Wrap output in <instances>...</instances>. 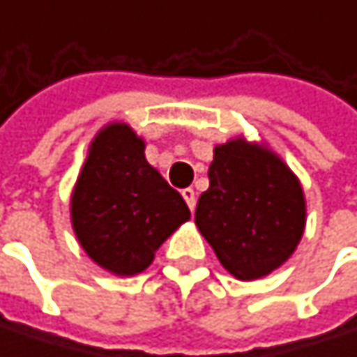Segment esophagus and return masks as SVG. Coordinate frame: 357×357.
<instances>
[{
  "label": "esophagus",
  "mask_w": 357,
  "mask_h": 357,
  "mask_svg": "<svg viewBox=\"0 0 357 357\" xmlns=\"http://www.w3.org/2000/svg\"><path fill=\"white\" fill-rule=\"evenodd\" d=\"M183 199L187 201V205H189V209L193 211L195 209V203H197V199H195V191L189 187V189H183Z\"/></svg>",
  "instance_id": "obj_1"
}]
</instances>
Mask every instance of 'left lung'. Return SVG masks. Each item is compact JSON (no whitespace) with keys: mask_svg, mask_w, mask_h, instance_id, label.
Returning <instances> with one entry per match:
<instances>
[{"mask_svg":"<svg viewBox=\"0 0 357 357\" xmlns=\"http://www.w3.org/2000/svg\"><path fill=\"white\" fill-rule=\"evenodd\" d=\"M209 189L195 224L222 267L252 282L282 267L306 228V197L298 176L267 144L243 135L213 148Z\"/></svg>","mask_w":357,"mask_h":357,"instance_id":"left-lung-1","label":"left lung"}]
</instances>
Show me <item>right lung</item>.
I'll return each mask as SVG.
<instances>
[{
  "label": "right lung",
  "instance_id": "1",
  "mask_svg": "<svg viewBox=\"0 0 357 357\" xmlns=\"http://www.w3.org/2000/svg\"><path fill=\"white\" fill-rule=\"evenodd\" d=\"M71 228L105 271L131 278L146 271L162 243L191 211L146 160V142L127 123H107L90 142L73 185Z\"/></svg>",
  "mask_w": 357,
  "mask_h": 357
}]
</instances>
